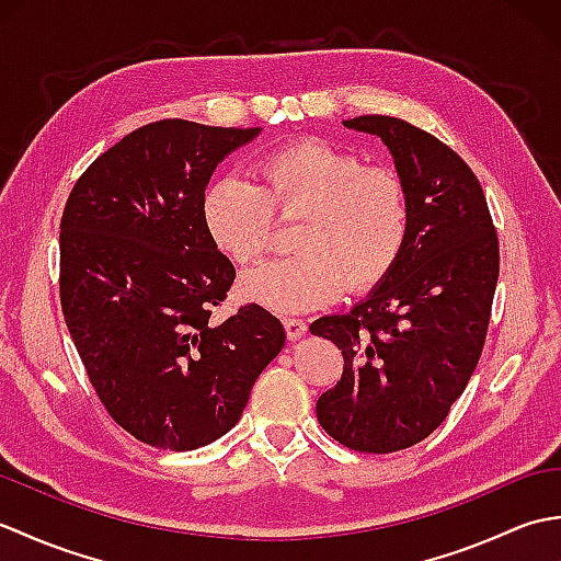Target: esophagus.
<instances>
[{
    "label": "esophagus",
    "mask_w": 561,
    "mask_h": 561,
    "mask_svg": "<svg viewBox=\"0 0 561 561\" xmlns=\"http://www.w3.org/2000/svg\"><path fill=\"white\" fill-rule=\"evenodd\" d=\"M284 330H287V337L289 340H299L301 335H306L308 325L299 318H284Z\"/></svg>",
    "instance_id": "obj_1"
}]
</instances>
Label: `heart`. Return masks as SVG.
I'll return each instance as SVG.
<instances>
[{"label": "heart", "instance_id": "obj_1", "mask_svg": "<svg viewBox=\"0 0 561 561\" xmlns=\"http://www.w3.org/2000/svg\"><path fill=\"white\" fill-rule=\"evenodd\" d=\"M260 185L221 175L202 197V221L236 265L255 262L272 241V210L301 214L294 255L243 274L250 301L277 313L313 311L342 289H371L396 267L410 236L402 178L366 169L356 153L320 139L294 141L257 165Z\"/></svg>", "mask_w": 561, "mask_h": 561}]
</instances>
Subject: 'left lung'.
<instances>
[{"label":"left lung","mask_w":561,"mask_h":561,"mask_svg":"<svg viewBox=\"0 0 561 561\" xmlns=\"http://www.w3.org/2000/svg\"><path fill=\"white\" fill-rule=\"evenodd\" d=\"M342 125L388 147L408 187L410 236L366 299L311 325L344 356L316 412L342 446L392 453L432 434L468 386L490 325L499 241L480 181L444 141L388 115Z\"/></svg>","instance_id":"8db88e82"}]
</instances>
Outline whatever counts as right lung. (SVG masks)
Masks as SVG:
<instances>
[{"instance_id": "1", "label": "right lung", "mask_w": 561, "mask_h": 561, "mask_svg": "<svg viewBox=\"0 0 561 561\" xmlns=\"http://www.w3.org/2000/svg\"><path fill=\"white\" fill-rule=\"evenodd\" d=\"M260 127L161 121L93 161L59 224V299L91 386L141 444L195 450L231 432L284 328L248 304L214 323L236 270L202 221L217 165Z\"/></svg>"}]
</instances>
